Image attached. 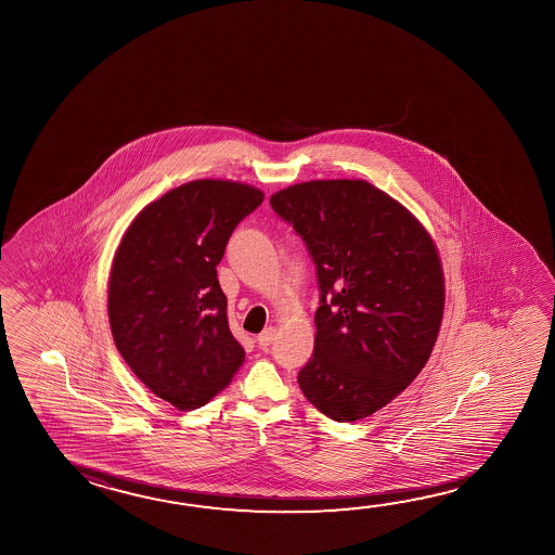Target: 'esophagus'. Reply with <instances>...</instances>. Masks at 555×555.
Listing matches in <instances>:
<instances>
[{
  "label": "esophagus",
  "instance_id": "34e87169",
  "mask_svg": "<svg viewBox=\"0 0 555 555\" xmlns=\"http://www.w3.org/2000/svg\"><path fill=\"white\" fill-rule=\"evenodd\" d=\"M274 337H276V330L274 327H267L263 333L257 335V343H259L261 349H264V347H269L273 343Z\"/></svg>",
  "mask_w": 555,
  "mask_h": 555
}]
</instances>
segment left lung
Listing matches in <instances>:
<instances>
[{"mask_svg":"<svg viewBox=\"0 0 555 555\" xmlns=\"http://www.w3.org/2000/svg\"><path fill=\"white\" fill-rule=\"evenodd\" d=\"M318 267L315 345L298 384L325 417L388 405L425 369L444 315L437 244L417 216L364 179H315L271 196Z\"/></svg>","mask_w":555,"mask_h":555,"instance_id":"left-lung-1","label":"left lung"}]
</instances>
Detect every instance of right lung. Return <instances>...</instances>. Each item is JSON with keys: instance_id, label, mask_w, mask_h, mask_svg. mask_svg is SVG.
Returning a JSON list of instances; mask_svg holds the SVG:
<instances>
[{"instance_id": "right-lung-1", "label": "right lung", "mask_w": 555, "mask_h": 555, "mask_svg": "<svg viewBox=\"0 0 555 555\" xmlns=\"http://www.w3.org/2000/svg\"><path fill=\"white\" fill-rule=\"evenodd\" d=\"M263 198L240 181H189L144 206L118 244L108 276L113 340L138 379L179 411L203 408L244 364L216 264Z\"/></svg>"}]
</instances>
